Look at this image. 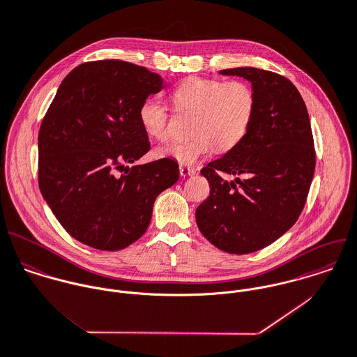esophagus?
Here are the masks:
<instances>
[{
    "label": "esophagus",
    "instance_id": "obj_1",
    "mask_svg": "<svg viewBox=\"0 0 357 357\" xmlns=\"http://www.w3.org/2000/svg\"><path fill=\"white\" fill-rule=\"evenodd\" d=\"M197 172H195V169H192V167H188V166H180V174L183 176V177H190V176H194Z\"/></svg>",
    "mask_w": 357,
    "mask_h": 357
}]
</instances>
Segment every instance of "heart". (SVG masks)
<instances>
[{"instance_id":"1","label":"heart","mask_w":357,"mask_h":357,"mask_svg":"<svg viewBox=\"0 0 357 357\" xmlns=\"http://www.w3.org/2000/svg\"><path fill=\"white\" fill-rule=\"evenodd\" d=\"M173 100L178 109L195 112L191 124L194 137L172 141L156 149V155L192 166L215 148L225 152L245 137L255 114V93L241 80L223 83L218 79L190 77L176 87ZM145 132L156 139L169 135V112L158 98H146L138 112Z\"/></svg>"}]
</instances>
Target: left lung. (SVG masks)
<instances>
[{"mask_svg":"<svg viewBox=\"0 0 357 357\" xmlns=\"http://www.w3.org/2000/svg\"><path fill=\"white\" fill-rule=\"evenodd\" d=\"M219 73L252 84L255 114L241 142L201 170L211 192L195 219L216 248L245 255L273 243L295 225L313 180L316 153L306 105L288 79L256 68ZM219 172L248 178L227 182Z\"/></svg>","mask_w":357,"mask_h":357,"instance_id":"left-lung-1","label":"left lung"}]
</instances>
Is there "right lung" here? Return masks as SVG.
<instances>
[{
  "instance_id": "add662e5",
  "label": "right lung",
  "mask_w": 357,
  "mask_h": 357,
  "mask_svg": "<svg viewBox=\"0 0 357 357\" xmlns=\"http://www.w3.org/2000/svg\"><path fill=\"white\" fill-rule=\"evenodd\" d=\"M165 87L159 75L116 59L82 63L61 83L38 132V185L82 243L120 250L135 242L156 197L178 180L170 158L127 166L149 149L139 107Z\"/></svg>"
}]
</instances>
